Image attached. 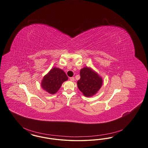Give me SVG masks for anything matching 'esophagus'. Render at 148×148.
Here are the masks:
<instances>
[{
  "label": "esophagus",
  "instance_id": "34e87169",
  "mask_svg": "<svg viewBox=\"0 0 148 148\" xmlns=\"http://www.w3.org/2000/svg\"><path fill=\"white\" fill-rule=\"evenodd\" d=\"M70 80H71V82H73V81H74V77H70Z\"/></svg>",
  "mask_w": 148,
  "mask_h": 148
}]
</instances>
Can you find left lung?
<instances>
[{"label":"left lung","instance_id":"left-lung-1","mask_svg":"<svg viewBox=\"0 0 148 148\" xmlns=\"http://www.w3.org/2000/svg\"><path fill=\"white\" fill-rule=\"evenodd\" d=\"M80 79L77 82L79 90L85 97L96 95L103 84L102 77L90 67H84L80 71Z\"/></svg>","mask_w":148,"mask_h":148}]
</instances>
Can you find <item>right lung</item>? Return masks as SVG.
<instances>
[{
    "label": "right lung",
    "mask_w": 148,
    "mask_h": 148,
    "mask_svg": "<svg viewBox=\"0 0 148 148\" xmlns=\"http://www.w3.org/2000/svg\"><path fill=\"white\" fill-rule=\"evenodd\" d=\"M68 79L64 71L59 68L53 67L43 77L41 86L44 91L53 95L59 90L63 82Z\"/></svg>",
    "instance_id": "1"
}]
</instances>
